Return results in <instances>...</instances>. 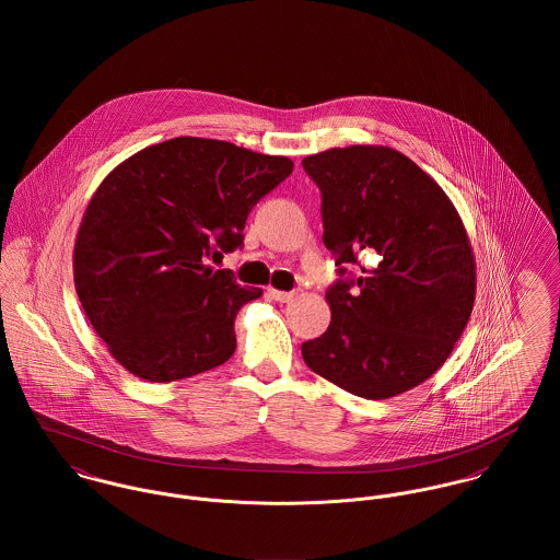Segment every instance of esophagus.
Returning a JSON list of instances; mask_svg holds the SVG:
<instances>
[{"mask_svg": "<svg viewBox=\"0 0 560 560\" xmlns=\"http://www.w3.org/2000/svg\"><path fill=\"white\" fill-rule=\"evenodd\" d=\"M269 295H271L276 302H280V304H289V302H293V300L298 298L295 291H278V289H269Z\"/></svg>", "mask_w": 560, "mask_h": 560, "instance_id": "34e87169", "label": "esophagus"}]
</instances>
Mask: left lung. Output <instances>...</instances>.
I'll list each match as a JSON object with an SVG mask.
<instances>
[{
	"label": "left lung",
	"instance_id": "8db88e82",
	"mask_svg": "<svg viewBox=\"0 0 560 560\" xmlns=\"http://www.w3.org/2000/svg\"><path fill=\"white\" fill-rule=\"evenodd\" d=\"M302 165L319 185L323 243L342 276L325 293L329 327L302 345L304 362L355 397H397L446 362L472 315L477 262L464 222L395 149H329Z\"/></svg>",
	"mask_w": 560,
	"mask_h": 560
}]
</instances>
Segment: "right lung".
<instances>
[{
	"label": "right lung",
	"instance_id": "1",
	"mask_svg": "<svg viewBox=\"0 0 560 560\" xmlns=\"http://www.w3.org/2000/svg\"><path fill=\"white\" fill-rule=\"evenodd\" d=\"M291 172L289 158L172 138L103 178L81 220L73 271L81 308L120 366L167 384L235 353V317L262 291L205 262L240 247L254 205Z\"/></svg>",
	"mask_w": 560,
	"mask_h": 560
}]
</instances>
